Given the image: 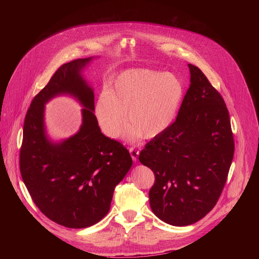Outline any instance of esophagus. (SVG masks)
<instances>
[{
	"mask_svg": "<svg viewBox=\"0 0 259 259\" xmlns=\"http://www.w3.org/2000/svg\"><path fill=\"white\" fill-rule=\"evenodd\" d=\"M129 152H130V155H131V158L133 160V162H136L137 161V158L139 156V151H137L135 147H130L129 149Z\"/></svg>",
	"mask_w": 259,
	"mask_h": 259,
	"instance_id": "obj_1",
	"label": "esophagus"
}]
</instances>
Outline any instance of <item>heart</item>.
I'll list each match as a JSON object with an SVG mask.
<instances>
[{"mask_svg":"<svg viewBox=\"0 0 259 259\" xmlns=\"http://www.w3.org/2000/svg\"><path fill=\"white\" fill-rule=\"evenodd\" d=\"M183 94V85L173 73L128 69L100 93L94 112L102 132L110 138L120 136L128 111L131 125L126 128V138L152 139L171 126Z\"/></svg>","mask_w":259,"mask_h":259,"instance_id":"obj_1","label":"heart"}]
</instances>
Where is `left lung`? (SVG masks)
<instances>
[{
    "instance_id": "obj_1",
    "label": "left lung",
    "mask_w": 259,
    "mask_h": 259,
    "mask_svg": "<svg viewBox=\"0 0 259 259\" xmlns=\"http://www.w3.org/2000/svg\"><path fill=\"white\" fill-rule=\"evenodd\" d=\"M189 67L191 85L175 122L138 157L155 174L149 193L153 212L175 227L193 225L214 208L235 152L223 96L199 67Z\"/></svg>"
}]
</instances>
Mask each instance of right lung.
Masks as SVG:
<instances>
[{"label":"right lung","instance_id":"right-lung-1","mask_svg":"<svg viewBox=\"0 0 259 259\" xmlns=\"http://www.w3.org/2000/svg\"><path fill=\"white\" fill-rule=\"evenodd\" d=\"M92 59L62 64L33 97L23 124L22 180L40 211L69 229L91 227L107 214L116 186L132 165L128 150L101 133L93 113L94 93L81 75ZM59 94H69L81 102L83 123L77 135L52 144L45 134L44 108Z\"/></svg>","mask_w":259,"mask_h":259}]
</instances>
